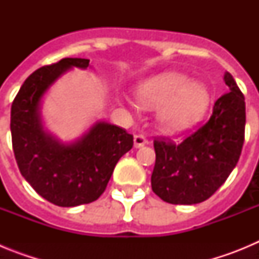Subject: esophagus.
<instances>
[{"label": "esophagus", "instance_id": "obj_1", "mask_svg": "<svg viewBox=\"0 0 259 259\" xmlns=\"http://www.w3.org/2000/svg\"><path fill=\"white\" fill-rule=\"evenodd\" d=\"M134 144L135 148H141V146L148 144V140H146V137L144 136V135H136V136L134 137Z\"/></svg>", "mask_w": 259, "mask_h": 259}]
</instances>
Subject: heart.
I'll list each match as a JSON object with an SVG mask.
<instances>
[{
    "label": "heart",
    "instance_id": "1",
    "mask_svg": "<svg viewBox=\"0 0 259 259\" xmlns=\"http://www.w3.org/2000/svg\"><path fill=\"white\" fill-rule=\"evenodd\" d=\"M137 98L146 107H158V119L167 132L188 130L205 115L210 92L202 83H192L188 76L167 72L146 80L137 89Z\"/></svg>",
    "mask_w": 259,
    "mask_h": 259
}]
</instances>
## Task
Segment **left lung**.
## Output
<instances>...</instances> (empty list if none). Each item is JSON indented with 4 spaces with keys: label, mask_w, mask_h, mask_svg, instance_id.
Masks as SVG:
<instances>
[{
    "label": "left lung",
    "mask_w": 259,
    "mask_h": 259,
    "mask_svg": "<svg viewBox=\"0 0 259 259\" xmlns=\"http://www.w3.org/2000/svg\"><path fill=\"white\" fill-rule=\"evenodd\" d=\"M224 81L230 92L215 101L205 124L179 144L154 140L152 189L166 202L193 205L207 200L239 162L245 139V98L230 72Z\"/></svg>",
    "instance_id": "left-lung-1"
}]
</instances>
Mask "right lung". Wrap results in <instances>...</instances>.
<instances>
[{
    "label": "right lung",
    "mask_w": 259,
    "mask_h": 259,
    "mask_svg": "<svg viewBox=\"0 0 259 259\" xmlns=\"http://www.w3.org/2000/svg\"><path fill=\"white\" fill-rule=\"evenodd\" d=\"M89 59L63 58L32 72L11 105V140L23 178L49 202L72 207L93 202L105 192L115 164L134 146L124 128L97 122L75 143L62 144L44 131L41 98L71 67L87 68Z\"/></svg>",
    "instance_id": "obj_1"
}]
</instances>
